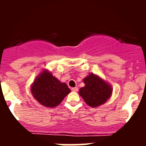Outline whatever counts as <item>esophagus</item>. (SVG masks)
Instances as JSON below:
<instances>
[{
    "instance_id": "obj_1",
    "label": "esophagus",
    "mask_w": 146,
    "mask_h": 146,
    "mask_svg": "<svg viewBox=\"0 0 146 146\" xmlns=\"http://www.w3.org/2000/svg\"><path fill=\"white\" fill-rule=\"evenodd\" d=\"M71 90L73 91V92H78V88L77 87H75V88H72Z\"/></svg>"
}]
</instances>
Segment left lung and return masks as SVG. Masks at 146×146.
<instances>
[{
    "label": "left lung",
    "instance_id": "1",
    "mask_svg": "<svg viewBox=\"0 0 146 146\" xmlns=\"http://www.w3.org/2000/svg\"><path fill=\"white\" fill-rule=\"evenodd\" d=\"M85 86L79 90V95L88 105L97 107L104 104L112 93L111 86L100 76L91 73L83 79Z\"/></svg>",
    "mask_w": 146,
    "mask_h": 146
}]
</instances>
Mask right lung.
Segmentation results:
<instances>
[{"mask_svg": "<svg viewBox=\"0 0 146 146\" xmlns=\"http://www.w3.org/2000/svg\"><path fill=\"white\" fill-rule=\"evenodd\" d=\"M31 92L36 101L46 107L58 106L70 90L48 70H44L36 76L31 85Z\"/></svg>", "mask_w": 146, "mask_h": 146, "instance_id": "1", "label": "right lung"}]
</instances>
